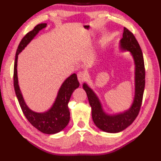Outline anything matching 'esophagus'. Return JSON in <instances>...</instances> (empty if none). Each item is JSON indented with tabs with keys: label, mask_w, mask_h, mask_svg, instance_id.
<instances>
[{
	"label": "esophagus",
	"mask_w": 161,
	"mask_h": 161,
	"mask_svg": "<svg viewBox=\"0 0 161 161\" xmlns=\"http://www.w3.org/2000/svg\"><path fill=\"white\" fill-rule=\"evenodd\" d=\"M77 78H78V80L80 81V82L81 84L86 79V73L82 71L79 72V73H77Z\"/></svg>",
	"instance_id": "34e87169"
}]
</instances>
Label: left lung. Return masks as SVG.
<instances>
[{"instance_id": "1", "label": "left lung", "mask_w": 161, "mask_h": 161, "mask_svg": "<svg viewBox=\"0 0 161 161\" xmlns=\"http://www.w3.org/2000/svg\"><path fill=\"white\" fill-rule=\"evenodd\" d=\"M119 48L122 52H129L134 63V97L128 109L114 114L106 112L97 94L87 83L83 84L95 125L102 131L112 133L123 131L135 120L141 107L145 85V64L141 48L134 35L126 28H124L122 37L119 40Z\"/></svg>"}]
</instances>
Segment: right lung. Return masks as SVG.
<instances>
[{"mask_svg": "<svg viewBox=\"0 0 161 161\" xmlns=\"http://www.w3.org/2000/svg\"><path fill=\"white\" fill-rule=\"evenodd\" d=\"M47 23H41L35 27L20 41L17 48L14 68V86L16 97L25 118L39 131L46 134H54L66 127L70 121V111L68 102L73 91L80 86L77 75L72 74L64 80L57 92V97L50 108L44 112H36L30 108L25 103L20 89L17 73V62L19 54L25 49L30 42L35 38L40 30L45 28Z\"/></svg>", "mask_w": 161, "mask_h": 161, "instance_id": "right-lung-1", "label": "right lung"}]
</instances>
